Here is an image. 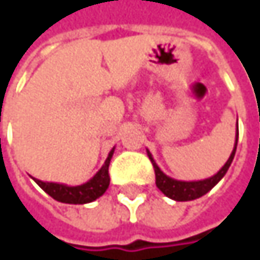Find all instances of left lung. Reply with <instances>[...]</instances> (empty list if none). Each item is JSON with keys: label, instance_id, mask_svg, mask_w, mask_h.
<instances>
[{"label": "left lung", "instance_id": "8db88e82", "mask_svg": "<svg viewBox=\"0 0 260 260\" xmlns=\"http://www.w3.org/2000/svg\"><path fill=\"white\" fill-rule=\"evenodd\" d=\"M238 125V123H236ZM236 144H238V126H236V138H235V146L229 159L226 161V164L211 178L208 179H202V181H178V179H173L170 176H167L159 167L158 164L155 162L152 153L147 150V156L149 159L152 161L153 164V169H155V178H156V186L162 191L164 196L176 200V202H188V200H194V199H199L202 196H205L206 192H209L218 182L223 179V176L228 173L232 161H234L235 152H236Z\"/></svg>", "mask_w": 260, "mask_h": 260}]
</instances>
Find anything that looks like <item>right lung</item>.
<instances>
[{
    "mask_svg": "<svg viewBox=\"0 0 260 260\" xmlns=\"http://www.w3.org/2000/svg\"><path fill=\"white\" fill-rule=\"evenodd\" d=\"M113 153H114V147L110 150L108 158L105 159L101 170L90 181L77 185V186H71L66 183H57V182H43L40 179H36V178H32V179L46 194H49L57 202L69 203V205L90 203V202H94L96 199H99L108 189V185H110L108 167H110Z\"/></svg>",
    "mask_w": 260,
    "mask_h": 260,
    "instance_id": "add662e5",
    "label": "right lung"
}]
</instances>
